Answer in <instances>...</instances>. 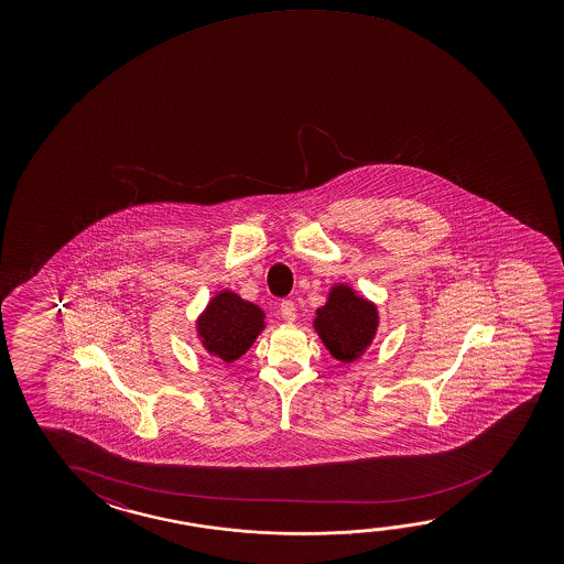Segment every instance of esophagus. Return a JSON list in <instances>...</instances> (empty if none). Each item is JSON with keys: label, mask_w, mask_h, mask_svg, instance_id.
<instances>
[{"label": "esophagus", "mask_w": 564, "mask_h": 564, "mask_svg": "<svg viewBox=\"0 0 564 564\" xmlns=\"http://www.w3.org/2000/svg\"><path fill=\"white\" fill-rule=\"evenodd\" d=\"M279 313L285 318L286 323H293L296 318L295 303H293V301H283V303L279 305Z\"/></svg>", "instance_id": "esophagus-1"}]
</instances>
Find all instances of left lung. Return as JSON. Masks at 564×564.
Masks as SVG:
<instances>
[{
    "label": "left lung",
    "instance_id": "1",
    "mask_svg": "<svg viewBox=\"0 0 564 564\" xmlns=\"http://www.w3.org/2000/svg\"><path fill=\"white\" fill-rule=\"evenodd\" d=\"M314 328L336 360L354 361L370 346L378 330V308L350 286L334 285L316 311Z\"/></svg>",
    "mask_w": 564,
    "mask_h": 564
}]
</instances>
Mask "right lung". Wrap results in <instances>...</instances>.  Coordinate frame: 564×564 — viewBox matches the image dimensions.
<instances>
[{"label": "right lung", "mask_w": 564, "mask_h": 564, "mask_svg": "<svg viewBox=\"0 0 564 564\" xmlns=\"http://www.w3.org/2000/svg\"><path fill=\"white\" fill-rule=\"evenodd\" d=\"M263 311L241 296L223 291L214 296L196 323L204 348L224 361L238 360L263 330Z\"/></svg>", "instance_id": "1"}]
</instances>
